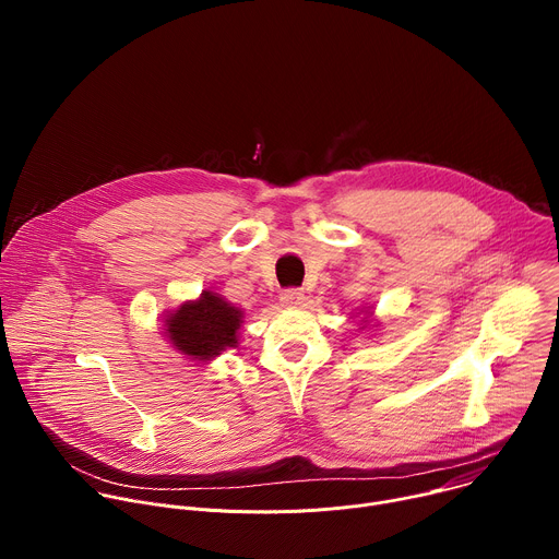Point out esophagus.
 Instances as JSON below:
<instances>
[{
  "label": "esophagus",
  "mask_w": 559,
  "mask_h": 559,
  "mask_svg": "<svg viewBox=\"0 0 559 559\" xmlns=\"http://www.w3.org/2000/svg\"><path fill=\"white\" fill-rule=\"evenodd\" d=\"M305 300V292L298 289V287H287L281 292V302L287 305V307H296V305H302Z\"/></svg>",
  "instance_id": "34e87169"
}]
</instances>
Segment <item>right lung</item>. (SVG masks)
I'll return each instance as SVG.
<instances>
[{
  "mask_svg": "<svg viewBox=\"0 0 559 559\" xmlns=\"http://www.w3.org/2000/svg\"><path fill=\"white\" fill-rule=\"evenodd\" d=\"M166 323V334L181 354L207 360L218 356L225 347H236L241 309L231 307L218 294L205 292L199 300L177 309Z\"/></svg>",
  "mask_w": 559,
  "mask_h": 559,
  "instance_id": "obj_1",
  "label": "right lung"
}]
</instances>
